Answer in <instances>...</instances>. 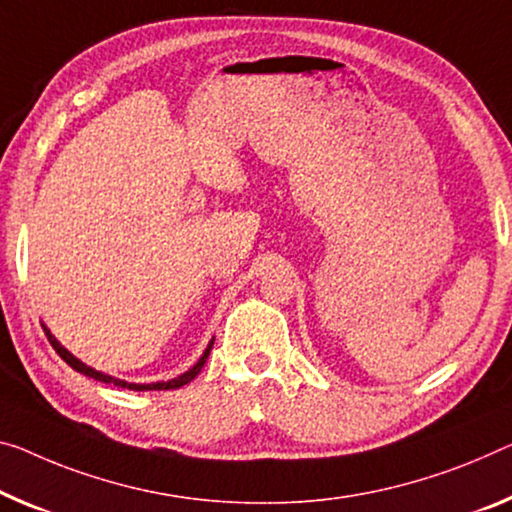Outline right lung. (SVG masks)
Wrapping results in <instances>:
<instances>
[{"mask_svg":"<svg viewBox=\"0 0 512 512\" xmlns=\"http://www.w3.org/2000/svg\"><path fill=\"white\" fill-rule=\"evenodd\" d=\"M45 329V327H43ZM45 334H47V341L52 343V348L57 350V355L66 361V364L73 368V371H77V373H84L86 377H93V380H98V382H114L116 387H123V389H132V391H167V389H178V387H183V384H187V382H192L196 375L201 373V368H203V364H206V359H208V355H210V348H212V343L208 345V350L203 352V357L196 361V366H192L190 371L187 373H183V375H178L176 380H169V382H155V384H132V382H123V380H114V377H109V375H105V373H98V371H93V368H89V366H84L80 359H75L73 355H70V352L64 348V345H61L57 338H54L50 332H47L45 329Z\"/></svg>","mask_w":512,"mask_h":512,"instance_id":"1","label":"right lung"}]
</instances>
